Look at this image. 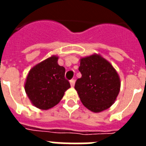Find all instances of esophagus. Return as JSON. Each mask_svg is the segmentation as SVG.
I'll list each match as a JSON object with an SVG mask.
<instances>
[{
  "label": "esophagus",
  "mask_w": 146,
  "mask_h": 146,
  "mask_svg": "<svg viewBox=\"0 0 146 146\" xmlns=\"http://www.w3.org/2000/svg\"><path fill=\"white\" fill-rule=\"evenodd\" d=\"M70 83L71 86H72V87L74 86V85H75V80H70Z\"/></svg>",
  "instance_id": "1"
}]
</instances>
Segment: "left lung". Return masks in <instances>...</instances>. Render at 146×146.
Returning a JSON list of instances; mask_svg holds the SVG:
<instances>
[{
  "label": "left lung",
  "instance_id": "1",
  "mask_svg": "<svg viewBox=\"0 0 146 146\" xmlns=\"http://www.w3.org/2000/svg\"><path fill=\"white\" fill-rule=\"evenodd\" d=\"M79 70L82 77L75 83V89L86 108L101 112L113 104L120 88L117 71L108 60L93 54L80 60Z\"/></svg>",
  "mask_w": 146,
  "mask_h": 146
}]
</instances>
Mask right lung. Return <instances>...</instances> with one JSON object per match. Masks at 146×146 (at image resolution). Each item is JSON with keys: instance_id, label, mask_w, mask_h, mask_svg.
<instances>
[{"instance_id": "obj_1", "label": "right lung", "mask_w": 146, "mask_h": 146, "mask_svg": "<svg viewBox=\"0 0 146 146\" xmlns=\"http://www.w3.org/2000/svg\"><path fill=\"white\" fill-rule=\"evenodd\" d=\"M52 56L32 68L26 78L25 90L31 102L42 110L51 108L64 97L70 87L65 79V68Z\"/></svg>"}]
</instances>
